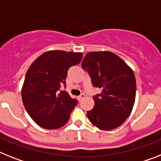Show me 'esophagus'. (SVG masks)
I'll return each mask as SVG.
<instances>
[{
    "label": "esophagus",
    "mask_w": 161,
    "mask_h": 161,
    "mask_svg": "<svg viewBox=\"0 0 161 161\" xmlns=\"http://www.w3.org/2000/svg\"><path fill=\"white\" fill-rule=\"evenodd\" d=\"M85 97H86V95H85L84 93H82V94H81L80 96H79L78 98H79V100H82V99H84Z\"/></svg>",
    "instance_id": "34e87169"
}]
</instances>
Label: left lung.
I'll list each match as a JSON object with an SVG mask.
<instances>
[{
	"label": "left lung",
	"mask_w": 161,
	"mask_h": 161,
	"mask_svg": "<svg viewBox=\"0 0 161 161\" xmlns=\"http://www.w3.org/2000/svg\"><path fill=\"white\" fill-rule=\"evenodd\" d=\"M82 67L88 72L93 86L102 89L100 94L93 96L94 108L86 113L89 121L102 130L120 126L135 104L136 81L132 69L108 51L88 53Z\"/></svg>",
	"instance_id": "8db88e82"
}]
</instances>
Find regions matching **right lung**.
Segmentation results:
<instances>
[{
	"label": "right lung",
	"instance_id": "1",
	"mask_svg": "<svg viewBox=\"0 0 161 161\" xmlns=\"http://www.w3.org/2000/svg\"><path fill=\"white\" fill-rule=\"evenodd\" d=\"M82 53L47 51L31 64L22 88V103L33 121L47 130L58 129L68 121L78 101L68 92L65 79L69 67L80 63Z\"/></svg>",
	"mask_w": 161,
	"mask_h": 161
}]
</instances>
